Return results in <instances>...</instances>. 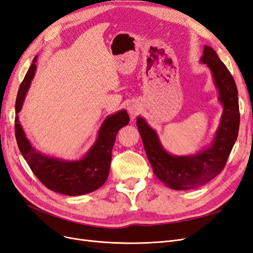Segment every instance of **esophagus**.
<instances>
[{
    "instance_id": "1",
    "label": "esophagus",
    "mask_w": 253,
    "mask_h": 253,
    "mask_svg": "<svg viewBox=\"0 0 253 253\" xmlns=\"http://www.w3.org/2000/svg\"><path fill=\"white\" fill-rule=\"evenodd\" d=\"M127 111H128V113H129V114H131V116H132V117H134V116H136V115L140 112V108H139V105H138V104L132 103V104H129V105H128Z\"/></svg>"
}]
</instances>
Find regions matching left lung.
I'll list each match as a JSON object with an SVG mask.
<instances>
[{
    "label": "left lung",
    "mask_w": 253,
    "mask_h": 253,
    "mask_svg": "<svg viewBox=\"0 0 253 253\" xmlns=\"http://www.w3.org/2000/svg\"><path fill=\"white\" fill-rule=\"evenodd\" d=\"M201 62L207 64L212 72L214 84L218 90V100L224 106L219 126L210 147L195 155L173 156L163 148L158 135L147 121L137 117V127L153 172L173 190L200 187L218 175L224 169L239 134V93L232 75L215 50L207 45Z\"/></svg>",
    "instance_id": "8db88e82"
}]
</instances>
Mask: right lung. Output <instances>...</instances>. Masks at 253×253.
<instances>
[{"instance_id": "right-lung-1", "label": "right lung", "mask_w": 253, "mask_h": 253, "mask_svg": "<svg viewBox=\"0 0 253 253\" xmlns=\"http://www.w3.org/2000/svg\"><path fill=\"white\" fill-rule=\"evenodd\" d=\"M36 61L37 56L21 83L17 95L14 132L19 150L37 178L47 189L70 196L93 192L108 179L115 139L119 129L129 122L128 115L126 110H121L106 117L99 129L96 142L82 159L68 162L43 155L33 148L26 138L18 116L36 73Z\"/></svg>"}]
</instances>
